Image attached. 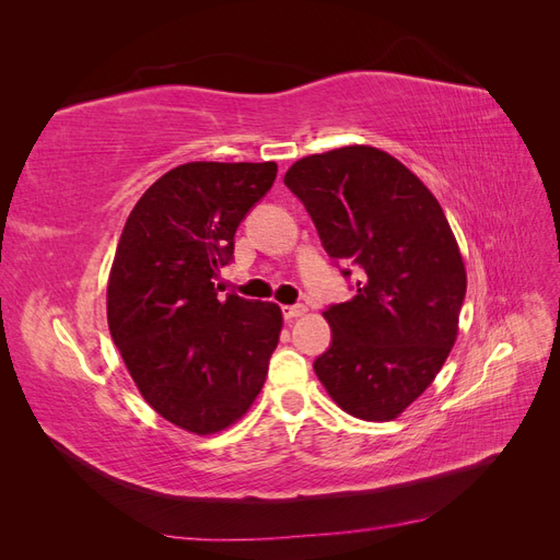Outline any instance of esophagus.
<instances>
[{
    "mask_svg": "<svg viewBox=\"0 0 560 560\" xmlns=\"http://www.w3.org/2000/svg\"><path fill=\"white\" fill-rule=\"evenodd\" d=\"M306 306H301V303H299V306H284L282 308V315H284V319H296V317H301V315H306Z\"/></svg>",
    "mask_w": 560,
    "mask_h": 560,
    "instance_id": "esophagus-1",
    "label": "esophagus"
}]
</instances>
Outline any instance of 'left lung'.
Here are the masks:
<instances>
[{
    "mask_svg": "<svg viewBox=\"0 0 560 560\" xmlns=\"http://www.w3.org/2000/svg\"><path fill=\"white\" fill-rule=\"evenodd\" d=\"M284 184L329 257L362 268L358 294L322 313L334 338L315 374L346 413L395 420L436 378L460 329L467 270L448 219L409 167L366 144L301 159Z\"/></svg>",
    "mask_w": 560,
    "mask_h": 560,
    "instance_id": "left-lung-1",
    "label": "left lung"
}]
</instances>
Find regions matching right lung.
I'll return each instance as SVG.
<instances>
[{
  "label": "right lung",
  "instance_id": "right-lung-1",
  "mask_svg": "<svg viewBox=\"0 0 560 560\" xmlns=\"http://www.w3.org/2000/svg\"><path fill=\"white\" fill-rule=\"evenodd\" d=\"M278 163L194 161L159 177L116 245L107 322L144 401L191 434L238 422L278 348V303L219 299L214 278L243 217L273 186Z\"/></svg>",
  "mask_w": 560,
  "mask_h": 560
}]
</instances>
